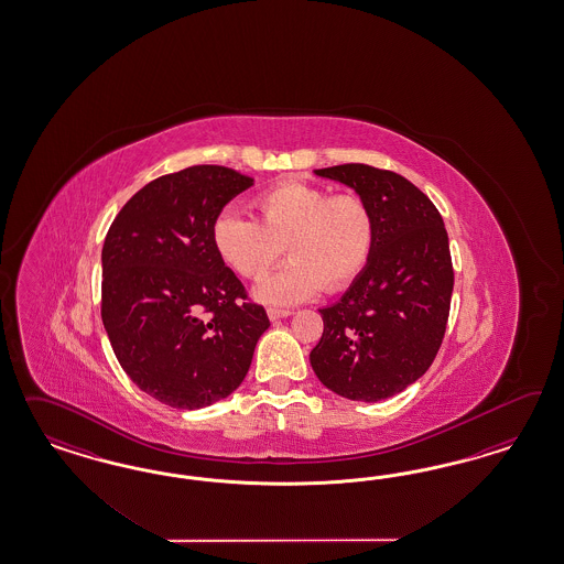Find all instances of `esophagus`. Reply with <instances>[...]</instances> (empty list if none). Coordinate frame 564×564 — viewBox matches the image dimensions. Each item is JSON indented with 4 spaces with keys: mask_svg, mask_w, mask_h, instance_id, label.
Here are the masks:
<instances>
[{
    "mask_svg": "<svg viewBox=\"0 0 564 564\" xmlns=\"http://www.w3.org/2000/svg\"><path fill=\"white\" fill-rule=\"evenodd\" d=\"M267 314H269V318H271V321H281V318H288V316H291V310L269 307V310H267Z\"/></svg>",
    "mask_w": 564,
    "mask_h": 564,
    "instance_id": "34e87169",
    "label": "esophagus"
}]
</instances>
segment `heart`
I'll return each mask as SVG.
<instances>
[{
    "mask_svg": "<svg viewBox=\"0 0 564 564\" xmlns=\"http://www.w3.org/2000/svg\"><path fill=\"white\" fill-rule=\"evenodd\" d=\"M260 221L225 208L213 223V246L239 276L258 279L285 252L291 262L264 276L254 297L293 306L318 291H339L358 279L375 250V217L358 194H337L288 180L254 200Z\"/></svg>",
    "mask_w": 564,
    "mask_h": 564,
    "instance_id": "heart-1",
    "label": "heart"
}]
</instances>
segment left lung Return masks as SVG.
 I'll return each mask as SVG.
<instances>
[{"mask_svg": "<svg viewBox=\"0 0 564 564\" xmlns=\"http://www.w3.org/2000/svg\"><path fill=\"white\" fill-rule=\"evenodd\" d=\"M314 173L370 206L375 250L341 300L318 310L325 330L310 364L333 393L376 403L426 375L441 349L455 281L448 236L436 206L399 173L361 163Z\"/></svg>", "mask_w": 564, "mask_h": 564, "instance_id": "left-lung-1", "label": "left lung"}]
</instances>
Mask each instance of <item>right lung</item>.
Returning a JSON list of instances; mask_svg holds the SVG:
<instances>
[{
    "label": "right lung",
    "instance_id": "1",
    "mask_svg": "<svg viewBox=\"0 0 564 564\" xmlns=\"http://www.w3.org/2000/svg\"><path fill=\"white\" fill-rule=\"evenodd\" d=\"M252 184L219 165L170 173L138 189L107 231L102 326L123 372L170 408L234 393L271 326L213 246L223 206Z\"/></svg>",
    "mask_w": 564,
    "mask_h": 564
}]
</instances>
